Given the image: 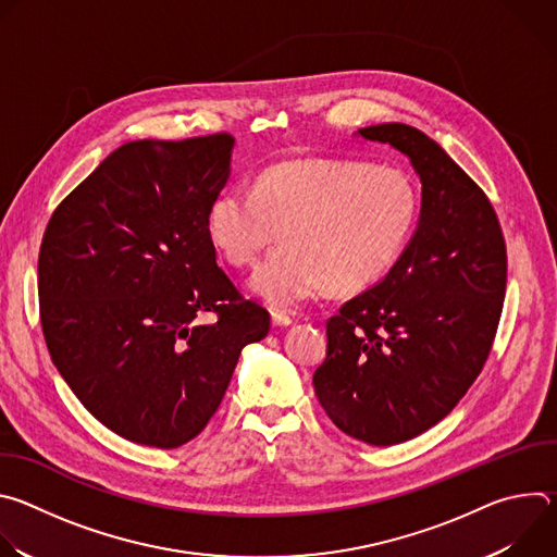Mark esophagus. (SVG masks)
Here are the masks:
<instances>
[{"label": "esophagus", "mask_w": 557, "mask_h": 557, "mask_svg": "<svg viewBox=\"0 0 557 557\" xmlns=\"http://www.w3.org/2000/svg\"><path fill=\"white\" fill-rule=\"evenodd\" d=\"M271 324H273L275 329H286V326L293 324V320H290V317H288L286 312H282V310H271Z\"/></svg>", "instance_id": "34e87169"}]
</instances>
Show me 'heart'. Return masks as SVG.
Returning <instances> with one entry per match:
<instances>
[{
	"label": "heart",
	"mask_w": 557,
	"mask_h": 557,
	"mask_svg": "<svg viewBox=\"0 0 557 557\" xmlns=\"http://www.w3.org/2000/svg\"><path fill=\"white\" fill-rule=\"evenodd\" d=\"M421 211L417 183L394 165L306 161L267 168L251 189L222 191L207 209L211 245L251 267L280 240L249 288L277 310L326 293H357L399 262Z\"/></svg>",
	"instance_id": "heart-1"
}]
</instances>
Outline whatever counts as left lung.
<instances>
[{
    "label": "left lung",
    "mask_w": 557,
    "mask_h": 557,
    "mask_svg": "<svg viewBox=\"0 0 557 557\" xmlns=\"http://www.w3.org/2000/svg\"><path fill=\"white\" fill-rule=\"evenodd\" d=\"M357 134L410 158L421 215L392 271L329 320L312 385L342 432L385 447L445 419L481 374L503 312L507 249L490 198L436 140L404 123Z\"/></svg>",
    "instance_id": "1"
}]
</instances>
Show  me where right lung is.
<instances>
[{
  "instance_id": "right-lung-1",
  "label": "right lung",
  "mask_w": 557,
  "mask_h": 557,
  "mask_svg": "<svg viewBox=\"0 0 557 557\" xmlns=\"http://www.w3.org/2000/svg\"><path fill=\"white\" fill-rule=\"evenodd\" d=\"M231 134L132 140L52 213L39 314L52 363L119 436L174 449L215 414L269 312L215 264L205 218L231 174ZM215 311L213 325H198Z\"/></svg>"
}]
</instances>
